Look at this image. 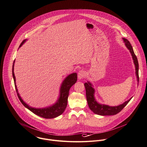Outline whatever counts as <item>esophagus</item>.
Returning a JSON list of instances; mask_svg holds the SVG:
<instances>
[{
    "instance_id": "obj_1",
    "label": "esophagus",
    "mask_w": 147,
    "mask_h": 147,
    "mask_svg": "<svg viewBox=\"0 0 147 147\" xmlns=\"http://www.w3.org/2000/svg\"><path fill=\"white\" fill-rule=\"evenodd\" d=\"M85 76V72L83 70H81L78 73V78L79 80H81L84 78V77Z\"/></svg>"
}]
</instances>
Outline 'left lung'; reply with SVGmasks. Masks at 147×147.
<instances>
[{"label":"left lung","mask_w":147,"mask_h":147,"mask_svg":"<svg viewBox=\"0 0 147 147\" xmlns=\"http://www.w3.org/2000/svg\"><path fill=\"white\" fill-rule=\"evenodd\" d=\"M123 40L125 42V45L128 48V50L130 51L134 63L136 67V74L137 78V81H139V77H138V60L137 58V57L136 56L134 51L133 47L130 43V42L126 38H123ZM84 86L85 87L86 90V100L88 102V106L89 109L92 111L94 114L100 115H113L118 114L129 103V102L131 100V98L125 102L124 103L119 105L118 106H109L107 105H100L97 103L94 97V89L92 87V85L89 82H87L84 84Z\"/></svg>","instance_id":"obj_1"}]
</instances>
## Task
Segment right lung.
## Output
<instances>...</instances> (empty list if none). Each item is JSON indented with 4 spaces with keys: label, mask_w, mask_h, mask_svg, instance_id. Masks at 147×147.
<instances>
[{
    "label": "right lung",
    "mask_w": 147,
    "mask_h": 147,
    "mask_svg": "<svg viewBox=\"0 0 147 147\" xmlns=\"http://www.w3.org/2000/svg\"><path fill=\"white\" fill-rule=\"evenodd\" d=\"M26 40H23V41L21 42L20 44V47L22 46V45L25 42ZM15 63V60L13 62V70H12V73H13V77L14 78V85L16 89V92L18 95V98L22 104L26 107L28 109H29L30 111H31L33 113L35 114L36 115L41 117L44 118H54L55 117H57L61 115L64 111L65 110L67 105V99H68V96H69V90L70 88L76 82L77 80V74L76 73H72L70 75H69L63 81L61 89H60V96L59 97L58 100H57V102L55 103L53 106L48 107L47 108H43V109H35L29 106L26 103H25L23 100L21 99V97H20L18 92V89L17 88L16 86V77L14 75V65Z\"/></svg>",
    "instance_id": "add662e5"
}]
</instances>
